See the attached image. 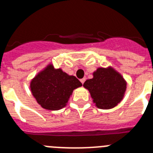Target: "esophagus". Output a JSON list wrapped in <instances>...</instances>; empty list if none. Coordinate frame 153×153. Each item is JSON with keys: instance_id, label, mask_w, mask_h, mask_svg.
<instances>
[{"instance_id": "obj_1", "label": "esophagus", "mask_w": 153, "mask_h": 153, "mask_svg": "<svg viewBox=\"0 0 153 153\" xmlns=\"http://www.w3.org/2000/svg\"><path fill=\"white\" fill-rule=\"evenodd\" d=\"M81 82H82V84H84V82H85V78H83V79H81Z\"/></svg>"}]
</instances>
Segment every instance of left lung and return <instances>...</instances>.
Masks as SVG:
<instances>
[{
	"label": "left lung",
	"instance_id": "8db88e82",
	"mask_svg": "<svg viewBox=\"0 0 153 153\" xmlns=\"http://www.w3.org/2000/svg\"><path fill=\"white\" fill-rule=\"evenodd\" d=\"M93 102L100 109H110L121 101L126 89V82L113 68H98L93 78L85 82Z\"/></svg>",
	"mask_w": 153,
	"mask_h": 153
}]
</instances>
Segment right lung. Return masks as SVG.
Instances as JSON below:
<instances>
[{
  "label": "right lung",
  "instance_id": "right-lung-1",
  "mask_svg": "<svg viewBox=\"0 0 153 153\" xmlns=\"http://www.w3.org/2000/svg\"><path fill=\"white\" fill-rule=\"evenodd\" d=\"M82 85L76 77L49 65L31 82V91L37 102L50 110L65 106L74 88Z\"/></svg>",
  "mask_w": 153,
  "mask_h": 153
}]
</instances>
